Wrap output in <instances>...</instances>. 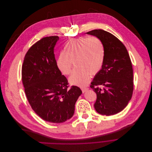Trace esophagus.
Instances as JSON below:
<instances>
[{
	"label": "esophagus",
	"instance_id": "esophagus-1",
	"mask_svg": "<svg viewBox=\"0 0 152 152\" xmlns=\"http://www.w3.org/2000/svg\"><path fill=\"white\" fill-rule=\"evenodd\" d=\"M88 89V87H83V88H81V90H82L83 93H84L85 92H86V91H87Z\"/></svg>",
	"mask_w": 152,
	"mask_h": 152
}]
</instances>
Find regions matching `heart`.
<instances>
[{
  "label": "heart",
  "mask_w": 152,
  "mask_h": 152,
  "mask_svg": "<svg viewBox=\"0 0 152 152\" xmlns=\"http://www.w3.org/2000/svg\"><path fill=\"white\" fill-rule=\"evenodd\" d=\"M105 57V50L102 41L97 38L81 37L69 40L64 52L57 60V66L63 74H71L74 62L77 67L69 78L72 85L84 86L90 75H95L102 69Z\"/></svg>",
  "instance_id": "obj_1"
}]
</instances>
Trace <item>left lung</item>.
<instances>
[{
    "label": "left lung",
    "mask_w": 152,
    "mask_h": 152,
    "mask_svg": "<svg viewBox=\"0 0 152 152\" xmlns=\"http://www.w3.org/2000/svg\"><path fill=\"white\" fill-rule=\"evenodd\" d=\"M86 34L99 39L105 50L103 67L90 85L97 96L95 108L102 115L115 114L127 106L132 96L133 69L129 53L117 38L104 30Z\"/></svg>",
    "instance_id": "left-lung-1"
}]
</instances>
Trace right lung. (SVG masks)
Masks as SVG:
<instances>
[{
	"mask_svg": "<svg viewBox=\"0 0 152 152\" xmlns=\"http://www.w3.org/2000/svg\"><path fill=\"white\" fill-rule=\"evenodd\" d=\"M57 36L42 38L26 53L22 66V81L33 110L47 122L60 124L71 118L81 89L72 86L57 66L54 48Z\"/></svg>",
	"mask_w": 152,
	"mask_h": 152,
	"instance_id": "right-lung-1",
	"label": "right lung"
}]
</instances>
